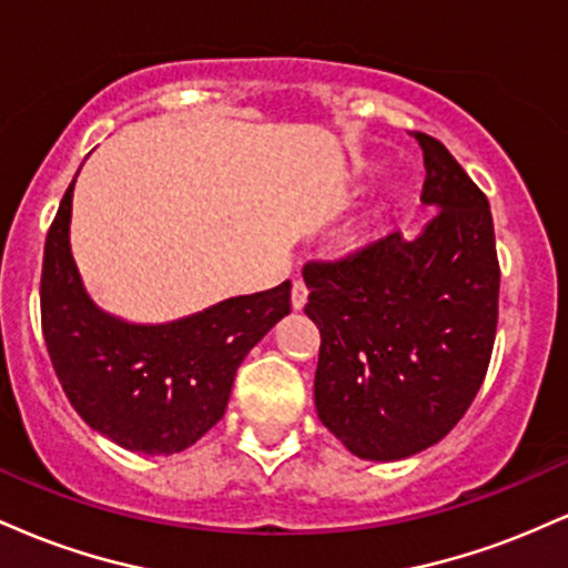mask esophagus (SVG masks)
I'll return each instance as SVG.
<instances>
[{
	"instance_id": "obj_1",
	"label": "esophagus",
	"mask_w": 568,
	"mask_h": 568,
	"mask_svg": "<svg viewBox=\"0 0 568 568\" xmlns=\"http://www.w3.org/2000/svg\"><path fill=\"white\" fill-rule=\"evenodd\" d=\"M306 296H310V291H306L304 280H293V288H291V304H293V310H304Z\"/></svg>"
}]
</instances>
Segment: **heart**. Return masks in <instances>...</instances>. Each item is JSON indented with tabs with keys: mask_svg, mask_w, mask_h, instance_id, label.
Wrapping results in <instances>:
<instances>
[{
	"mask_svg": "<svg viewBox=\"0 0 568 568\" xmlns=\"http://www.w3.org/2000/svg\"><path fill=\"white\" fill-rule=\"evenodd\" d=\"M374 237H376V230L371 224H366V226H361V230L355 232V237H352V245L363 247V245H368Z\"/></svg>",
	"mask_w": 568,
	"mask_h": 568,
	"instance_id": "heart-1",
	"label": "heart"
}]
</instances>
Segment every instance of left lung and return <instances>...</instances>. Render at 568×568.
I'll use <instances>...</instances> for the list:
<instances>
[{
  "mask_svg": "<svg viewBox=\"0 0 568 568\" xmlns=\"http://www.w3.org/2000/svg\"><path fill=\"white\" fill-rule=\"evenodd\" d=\"M425 152L422 202L438 216L342 262L304 266V312L321 328L317 416L352 454L397 462L446 438L484 384L499 315L486 194L440 141Z\"/></svg>",
  "mask_w": 568,
  "mask_h": 568,
  "instance_id": "left-lung-1",
  "label": "left lung"
}]
</instances>
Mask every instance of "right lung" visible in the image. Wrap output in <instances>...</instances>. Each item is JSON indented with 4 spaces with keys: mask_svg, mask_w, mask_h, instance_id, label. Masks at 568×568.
I'll return each instance as SVG.
<instances>
[{
    "mask_svg": "<svg viewBox=\"0 0 568 568\" xmlns=\"http://www.w3.org/2000/svg\"><path fill=\"white\" fill-rule=\"evenodd\" d=\"M74 181L44 240L39 285L55 376L77 414L116 446L179 454L224 416L240 363L291 312V280L171 323L109 315L88 296L71 256Z\"/></svg>",
    "mask_w": 568,
    "mask_h": 568,
    "instance_id": "1",
    "label": "right lung"
}]
</instances>
